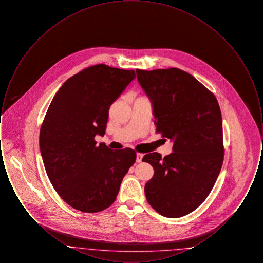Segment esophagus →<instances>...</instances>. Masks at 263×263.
<instances>
[{
	"instance_id": "esophagus-1",
	"label": "esophagus",
	"mask_w": 263,
	"mask_h": 263,
	"mask_svg": "<svg viewBox=\"0 0 263 263\" xmlns=\"http://www.w3.org/2000/svg\"><path fill=\"white\" fill-rule=\"evenodd\" d=\"M142 159H143V154H141V153H137V156H136V162H137V163H141V162H142Z\"/></svg>"
}]
</instances>
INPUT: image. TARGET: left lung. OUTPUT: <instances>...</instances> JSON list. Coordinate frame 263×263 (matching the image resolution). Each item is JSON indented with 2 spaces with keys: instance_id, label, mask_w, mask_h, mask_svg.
<instances>
[{
  "instance_id": "8db88e82",
  "label": "left lung",
  "mask_w": 263,
  "mask_h": 263,
  "mask_svg": "<svg viewBox=\"0 0 263 263\" xmlns=\"http://www.w3.org/2000/svg\"><path fill=\"white\" fill-rule=\"evenodd\" d=\"M149 97L156 132L174 141L173 153L144 156L155 174L145 185L151 206L167 218L198 208L211 192L224 161L218 100L193 76L177 69L136 70Z\"/></svg>"
}]
</instances>
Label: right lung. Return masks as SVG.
<instances>
[{"label":"right lung","instance_id":"right-lung-1","mask_svg":"<svg viewBox=\"0 0 263 263\" xmlns=\"http://www.w3.org/2000/svg\"><path fill=\"white\" fill-rule=\"evenodd\" d=\"M135 77L134 70L98 64L69 78L51 101L40 128L42 160L56 192L79 211L108 208L136 161L135 151L95 140L105 134L110 105Z\"/></svg>","mask_w":263,"mask_h":263}]
</instances>
